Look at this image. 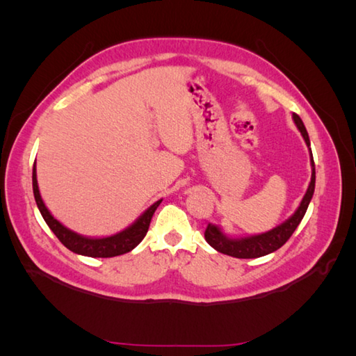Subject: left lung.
<instances>
[{
	"label": "left lung",
	"instance_id": "8db88e82",
	"mask_svg": "<svg viewBox=\"0 0 356 356\" xmlns=\"http://www.w3.org/2000/svg\"><path fill=\"white\" fill-rule=\"evenodd\" d=\"M293 120L297 124L300 133L303 134V138L306 140V145L311 147V140H309V134L306 131V127L303 124V120L300 119L298 115L293 113ZM311 149V148H309ZM311 162H312V177H311V184H309L307 191L305 194L303 200H301L298 209L295 211L293 216L286 220L283 225L277 226L269 232L260 234V236H252V237H246V238H228L225 237L220 232V229L214 225H208L205 229V240L208 243L213 246L216 251L236 257V259H257V257H263L268 255L270 252L277 251V249L282 248L287 240L291 238L293 231L297 229V226L300 222L303 220V217L307 211L309 202H311L314 190H315V163H314V157H312V151H311Z\"/></svg>",
	"mask_w": 356,
	"mask_h": 356
}]
</instances>
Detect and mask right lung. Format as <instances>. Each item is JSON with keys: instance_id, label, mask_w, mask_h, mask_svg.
<instances>
[{"instance_id": "1", "label": "right lung", "mask_w": 356, "mask_h": 356, "mask_svg": "<svg viewBox=\"0 0 356 356\" xmlns=\"http://www.w3.org/2000/svg\"><path fill=\"white\" fill-rule=\"evenodd\" d=\"M32 182H33V195H35L36 205L40 208V213L45 220V223L49 225V228L53 231V234H55L58 240L61 241L67 249H70V251L74 254H81L87 257H102V259H108V257H116V255L130 252L131 249L138 246L143 240V237L147 236L151 218H153L154 211L162 202L159 200L154 203V205H151L145 213H143L138 220L130 226V228L116 234V236L105 237V238H87V237L78 236V234L72 232L70 229H67L65 226H63L56 220V218H53V216L49 213V209L45 208L44 202L41 199L40 190H38L35 165H33Z\"/></svg>"}]
</instances>
